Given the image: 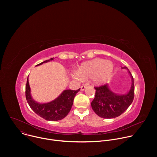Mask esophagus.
<instances>
[{"label":"esophagus","instance_id":"1","mask_svg":"<svg viewBox=\"0 0 157 157\" xmlns=\"http://www.w3.org/2000/svg\"><path fill=\"white\" fill-rule=\"evenodd\" d=\"M86 87H87V85H86V84H84V85L81 86V91H84V89L86 88Z\"/></svg>","mask_w":157,"mask_h":157}]
</instances>
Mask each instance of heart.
<instances>
[{
    "label": "heart",
    "instance_id": "1",
    "mask_svg": "<svg viewBox=\"0 0 157 157\" xmlns=\"http://www.w3.org/2000/svg\"><path fill=\"white\" fill-rule=\"evenodd\" d=\"M113 73V66L110 62L96 58L83 63L78 73H73V76L78 81L94 78L97 84H104L110 79Z\"/></svg>",
    "mask_w": 157,
    "mask_h": 157
}]
</instances>
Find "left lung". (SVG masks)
Here are the masks:
<instances>
[{
    "instance_id": "8db88e82",
    "label": "left lung",
    "mask_w": 157,
    "mask_h": 157,
    "mask_svg": "<svg viewBox=\"0 0 157 157\" xmlns=\"http://www.w3.org/2000/svg\"><path fill=\"white\" fill-rule=\"evenodd\" d=\"M132 79V84L129 91L124 94H118L112 91L105 84L96 89L95 98L91 102V107L94 113L104 119H113L121 116L132 103L134 98L133 78L127 67Z\"/></svg>"
}]
</instances>
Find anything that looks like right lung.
<instances>
[{
    "label": "right lung",
    "mask_w": 157,
    "mask_h": 157,
    "mask_svg": "<svg viewBox=\"0 0 157 157\" xmlns=\"http://www.w3.org/2000/svg\"><path fill=\"white\" fill-rule=\"evenodd\" d=\"M54 59L53 58L44 61L36 65L39 66L44 63H47ZM80 88L76 91L66 89L53 101L47 103H39L35 101L31 96V89L27 78L25 87V96L27 102L35 113L47 121H57L63 119L68 114L72 107L74 98Z\"/></svg>",
    "instance_id": "1"
}]
</instances>
